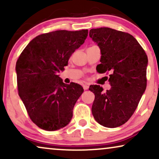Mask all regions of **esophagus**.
Here are the masks:
<instances>
[{
	"label": "esophagus",
	"mask_w": 159,
	"mask_h": 159,
	"mask_svg": "<svg viewBox=\"0 0 159 159\" xmlns=\"http://www.w3.org/2000/svg\"><path fill=\"white\" fill-rule=\"evenodd\" d=\"M82 87H83L84 90H88V89L89 88V86H88V84H84L83 85H82Z\"/></svg>",
	"instance_id": "34e87169"
}]
</instances>
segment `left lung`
<instances>
[{
  "label": "left lung",
  "instance_id": "8db88e82",
  "mask_svg": "<svg viewBox=\"0 0 159 159\" xmlns=\"http://www.w3.org/2000/svg\"><path fill=\"white\" fill-rule=\"evenodd\" d=\"M89 35L101 49L98 73L111 72V89L90 85L95 95L92 114L103 127L115 128L130 119L147 86L148 56L133 36L108 27L91 29Z\"/></svg>",
  "mask_w": 159,
  "mask_h": 159
}]
</instances>
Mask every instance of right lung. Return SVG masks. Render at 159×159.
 Here are the masks:
<instances>
[{
	"label": "right lung",
	"mask_w": 159,
	"mask_h": 159,
	"mask_svg": "<svg viewBox=\"0 0 159 159\" xmlns=\"http://www.w3.org/2000/svg\"><path fill=\"white\" fill-rule=\"evenodd\" d=\"M88 30H57L37 36L19 56L16 64L19 95L32 122L47 131L68 125L73 108L83 93L79 84H65L57 75L68 65Z\"/></svg>",
	"instance_id": "add662e5"
}]
</instances>
